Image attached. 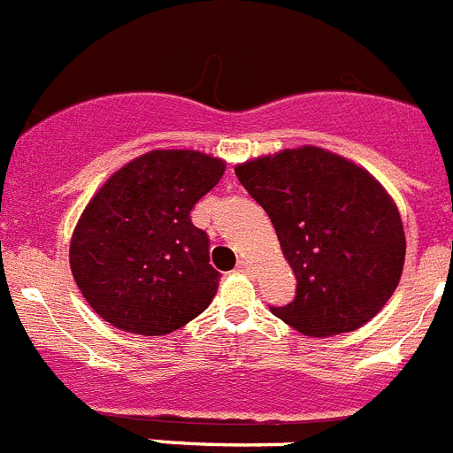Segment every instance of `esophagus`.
<instances>
[{
    "mask_svg": "<svg viewBox=\"0 0 453 453\" xmlns=\"http://www.w3.org/2000/svg\"><path fill=\"white\" fill-rule=\"evenodd\" d=\"M235 272H240V274H251V272H254V265H251L250 261H240Z\"/></svg>",
    "mask_w": 453,
    "mask_h": 453,
    "instance_id": "1",
    "label": "esophagus"
}]
</instances>
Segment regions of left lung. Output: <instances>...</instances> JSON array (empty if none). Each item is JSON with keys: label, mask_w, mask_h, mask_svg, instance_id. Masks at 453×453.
<instances>
[{"label": "left lung", "mask_w": 453, "mask_h": 453, "mask_svg": "<svg viewBox=\"0 0 453 453\" xmlns=\"http://www.w3.org/2000/svg\"><path fill=\"white\" fill-rule=\"evenodd\" d=\"M274 224L297 297L272 313L313 338L370 322L397 290L406 258L402 215L365 167L315 145L235 165Z\"/></svg>", "instance_id": "left-lung-1"}]
</instances>
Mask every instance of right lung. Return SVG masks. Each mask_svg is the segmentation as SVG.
<instances>
[{
    "label": "right lung",
    "mask_w": 453,
    "mask_h": 453,
    "mask_svg": "<svg viewBox=\"0 0 453 453\" xmlns=\"http://www.w3.org/2000/svg\"><path fill=\"white\" fill-rule=\"evenodd\" d=\"M224 167L197 150H151L99 186L70 240L72 276L99 318L127 334L165 335L213 302L219 272L190 211Z\"/></svg>",
    "instance_id": "obj_1"
}]
</instances>
